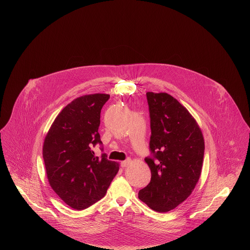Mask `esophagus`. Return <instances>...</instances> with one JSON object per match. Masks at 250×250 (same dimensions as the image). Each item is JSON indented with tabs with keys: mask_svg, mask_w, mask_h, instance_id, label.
Segmentation results:
<instances>
[{
	"mask_svg": "<svg viewBox=\"0 0 250 250\" xmlns=\"http://www.w3.org/2000/svg\"><path fill=\"white\" fill-rule=\"evenodd\" d=\"M131 164V159L130 158H127L126 160H125V161H122L121 162V167H126L129 166Z\"/></svg>",
	"mask_w": 250,
	"mask_h": 250,
	"instance_id": "1",
	"label": "esophagus"
}]
</instances>
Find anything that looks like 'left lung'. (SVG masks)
Here are the masks:
<instances>
[{
    "mask_svg": "<svg viewBox=\"0 0 250 250\" xmlns=\"http://www.w3.org/2000/svg\"><path fill=\"white\" fill-rule=\"evenodd\" d=\"M146 96L153 156L145 162L152 177L139 192V199L154 211L166 213L194 190L202 173L204 140L196 120L173 96L153 92Z\"/></svg>",
    "mask_w": 250,
    "mask_h": 250,
    "instance_id": "8db88e82",
    "label": "left lung"
}]
</instances>
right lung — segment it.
<instances>
[{
	"label": "right lung",
	"instance_id": "right-lung-1",
	"mask_svg": "<svg viewBox=\"0 0 250 250\" xmlns=\"http://www.w3.org/2000/svg\"><path fill=\"white\" fill-rule=\"evenodd\" d=\"M106 94L74 99L52 123L43 144L48 183L60 198L75 210H83L100 201L119 170L107 155L92 150L102 144L98 127ZM103 150V148H101Z\"/></svg>",
	"mask_w": 250,
	"mask_h": 250
}]
</instances>
